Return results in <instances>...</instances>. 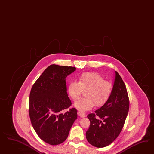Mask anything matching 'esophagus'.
Instances as JSON below:
<instances>
[{"mask_svg":"<svg viewBox=\"0 0 154 154\" xmlns=\"http://www.w3.org/2000/svg\"><path fill=\"white\" fill-rule=\"evenodd\" d=\"M77 113L81 117H85L86 116V114L84 112H78Z\"/></svg>","mask_w":154,"mask_h":154,"instance_id":"esophagus-1","label":"esophagus"}]
</instances>
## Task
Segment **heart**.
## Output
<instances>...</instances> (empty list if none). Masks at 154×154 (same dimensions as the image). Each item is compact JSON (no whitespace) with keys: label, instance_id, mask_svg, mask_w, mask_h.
<instances>
[{"label":"heart","instance_id":"obj_1","mask_svg":"<svg viewBox=\"0 0 154 154\" xmlns=\"http://www.w3.org/2000/svg\"><path fill=\"white\" fill-rule=\"evenodd\" d=\"M68 93L73 100H77L83 93L84 99L75 103V107L79 111H86L103 106L110 97L112 84L106 81L102 75L95 72H84L79 75L78 82H71L68 86Z\"/></svg>","mask_w":154,"mask_h":154}]
</instances>
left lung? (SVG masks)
Wrapping results in <instances>:
<instances>
[{
	"mask_svg": "<svg viewBox=\"0 0 154 154\" xmlns=\"http://www.w3.org/2000/svg\"><path fill=\"white\" fill-rule=\"evenodd\" d=\"M129 109L126 86L116 71L112 93L107 102L95 113L88 115L90 125L86 137L90 144L102 148L112 143L121 132ZM96 116L101 119H97Z\"/></svg>",
	"mask_w": 154,
	"mask_h": 154,
	"instance_id": "obj_1",
	"label": "left lung"
}]
</instances>
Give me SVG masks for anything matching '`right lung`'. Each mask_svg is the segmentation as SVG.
Segmentation results:
<instances>
[{"mask_svg": "<svg viewBox=\"0 0 154 154\" xmlns=\"http://www.w3.org/2000/svg\"><path fill=\"white\" fill-rule=\"evenodd\" d=\"M75 67L52 64L47 67L34 84L29 96V113L33 128L39 137L51 145H57L67 138L77 117L66 92V77Z\"/></svg>", "mask_w": 154, "mask_h": 154, "instance_id": "1", "label": "right lung"}]
</instances>
